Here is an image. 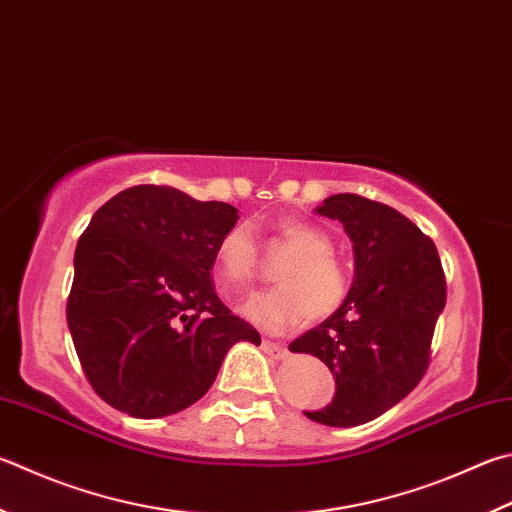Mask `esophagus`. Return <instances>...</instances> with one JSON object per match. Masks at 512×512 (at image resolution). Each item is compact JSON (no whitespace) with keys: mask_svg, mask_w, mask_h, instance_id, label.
Wrapping results in <instances>:
<instances>
[{"mask_svg":"<svg viewBox=\"0 0 512 512\" xmlns=\"http://www.w3.org/2000/svg\"><path fill=\"white\" fill-rule=\"evenodd\" d=\"M262 349H264V353H268V356L275 358V360H282V358L288 356V349L282 347V345H277V342H273V340H264Z\"/></svg>","mask_w":512,"mask_h":512,"instance_id":"1","label":"esophagus"}]
</instances>
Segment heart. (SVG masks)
Here are the masks:
<instances>
[{"instance_id":"heart-1","label":"heart","mask_w":512,"mask_h":512,"mask_svg":"<svg viewBox=\"0 0 512 512\" xmlns=\"http://www.w3.org/2000/svg\"><path fill=\"white\" fill-rule=\"evenodd\" d=\"M275 239L288 255L275 268L277 286L255 293L241 313L268 331H282L302 322L324 320L347 300L349 275L345 264L333 255L331 237L309 221L284 219L275 226ZM217 271L224 284L246 286L257 273L259 248L253 228L232 226L219 239L215 253Z\"/></svg>"}]
</instances>
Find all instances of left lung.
Listing matches in <instances>:
<instances>
[{
  "label": "left lung",
  "instance_id": "obj_1",
  "mask_svg": "<svg viewBox=\"0 0 512 512\" xmlns=\"http://www.w3.org/2000/svg\"><path fill=\"white\" fill-rule=\"evenodd\" d=\"M315 212L345 228L356 275L345 304L288 349L320 358L336 378L333 401L304 414L322 425L353 427L421 383L445 306V275L434 241L385 203L347 192L324 199Z\"/></svg>",
  "mask_w": 512,
  "mask_h": 512
}]
</instances>
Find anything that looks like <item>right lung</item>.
I'll use <instances>...</instances> for the list:
<instances>
[{
	"label": "right lung",
	"instance_id": "1",
	"mask_svg": "<svg viewBox=\"0 0 512 512\" xmlns=\"http://www.w3.org/2000/svg\"><path fill=\"white\" fill-rule=\"evenodd\" d=\"M237 212L170 185H134L96 210L73 257L67 322L102 401L134 418L176 414L208 392L235 342H262L210 277Z\"/></svg>",
	"mask_w": 512,
	"mask_h": 512
}]
</instances>
